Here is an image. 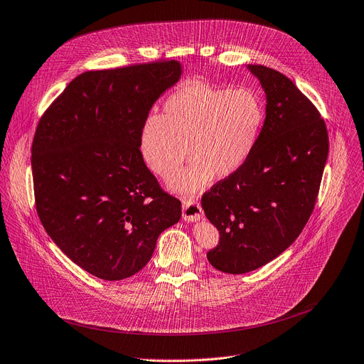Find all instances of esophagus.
Instances as JSON below:
<instances>
[{
    "mask_svg": "<svg viewBox=\"0 0 364 364\" xmlns=\"http://www.w3.org/2000/svg\"><path fill=\"white\" fill-rule=\"evenodd\" d=\"M203 215H204V211H203L198 201H195V200L183 201V204H182V218L185 221H197V220L203 218Z\"/></svg>",
    "mask_w": 364,
    "mask_h": 364,
    "instance_id": "obj_1",
    "label": "esophagus"
}]
</instances>
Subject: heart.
Returning <instances> with one entry per match:
<instances>
[{
    "instance_id": "b5f03b06",
    "label": "heart",
    "mask_w": 364,
    "mask_h": 364,
    "mask_svg": "<svg viewBox=\"0 0 364 364\" xmlns=\"http://www.w3.org/2000/svg\"><path fill=\"white\" fill-rule=\"evenodd\" d=\"M261 99L247 89L192 82L150 117L139 132V151L149 169L163 179L175 175L188 156L192 161L171 182L182 195L203 191L214 178L236 173L254 151L264 124Z\"/></svg>"
}]
</instances>
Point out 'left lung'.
Wrapping results in <instances>:
<instances>
[{
  "label": "left lung",
  "mask_w": 364,
  "mask_h": 364,
  "mask_svg": "<svg viewBox=\"0 0 364 364\" xmlns=\"http://www.w3.org/2000/svg\"><path fill=\"white\" fill-rule=\"evenodd\" d=\"M247 68L267 97L258 141L240 169L201 198L220 233L208 262L228 274L254 271L297 239L314 211L329 150L325 121L294 82L264 65Z\"/></svg>",
  "instance_id": "1"
}]
</instances>
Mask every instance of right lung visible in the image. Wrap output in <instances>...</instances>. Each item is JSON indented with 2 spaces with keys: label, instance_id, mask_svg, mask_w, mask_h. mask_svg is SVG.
I'll list each match as a JSON object with an SVG mask.
<instances>
[{
  "label": "right lung",
  "instance_id": "right-lung-1",
  "mask_svg": "<svg viewBox=\"0 0 364 364\" xmlns=\"http://www.w3.org/2000/svg\"><path fill=\"white\" fill-rule=\"evenodd\" d=\"M181 74L178 61L82 73L38 124V215L55 245L97 278L118 282L144 268L159 235L181 218V201L139 151L151 106Z\"/></svg>",
  "mask_w": 364,
  "mask_h": 364
}]
</instances>
